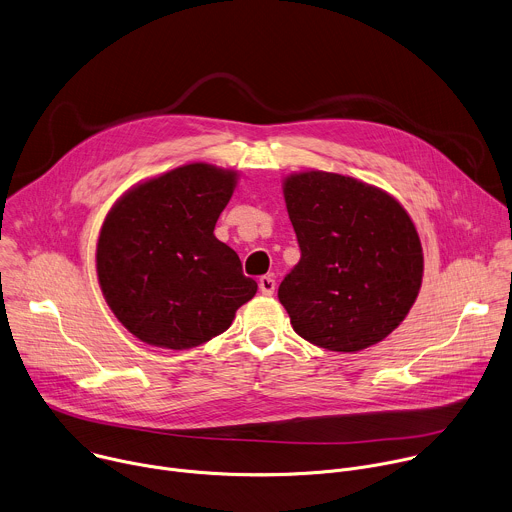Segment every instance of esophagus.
<instances>
[{"label": "esophagus", "mask_w": 512, "mask_h": 512, "mask_svg": "<svg viewBox=\"0 0 512 512\" xmlns=\"http://www.w3.org/2000/svg\"><path fill=\"white\" fill-rule=\"evenodd\" d=\"M259 291L263 296H273V291H275V279L271 277V275H263L261 279H259Z\"/></svg>", "instance_id": "obj_1"}]
</instances>
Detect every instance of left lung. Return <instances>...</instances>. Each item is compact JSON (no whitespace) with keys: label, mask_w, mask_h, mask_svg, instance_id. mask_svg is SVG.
I'll return each mask as SVG.
<instances>
[{"label":"left lung","mask_w":512,"mask_h":512,"mask_svg":"<svg viewBox=\"0 0 512 512\" xmlns=\"http://www.w3.org/2000/svg\"><path fill=\"white\" fill-rule=\"evenodd\" d=\"M300 263L277 298L308 342L358 352L387 338L421 287L423 253L405 208L387 192L330 172L283 182Z\"/></svg>","instance_id":"obj_1"}]
</instances>
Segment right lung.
Here are the masks:
<instances>
[{"label": "right lung", "mask_w": 512, "mask_h": 512, "mask_svg": "<svg viewBox=\"0 0 512 512\" xmlns=\"http://www.w3.org/2000/svg\"><path fill=\"white\" fill-rule=\"evenodd\" d=\"M237 172L188 164L131 188L107 214L97 275L117 320L141 342L186 350L223 334L257 291L214 237Z\"/></svg>", "instance_id": "1"}]
</instances>
